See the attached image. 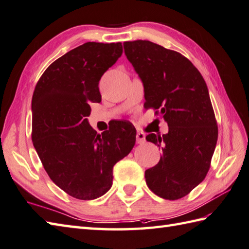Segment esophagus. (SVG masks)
Here are the masks:
<instances>
[{
  "instance_id": "esophagus-1",
  "label": "esophagus",
  "mask_w": 249,
  "mask_h": 249,
  "mask_svg": "<svg viewBox=\"0 0 249 249\" xmlns=\"http://www.w3.org/2000/svg\"><path fill=\"white\" fill-rule=\"evenodd\" d=\"M136 140H137V143H144L145 142V134L142 131H138L137 135H136Z\"/></svg>"
}]
</instances>
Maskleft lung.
Listing matches in <instances>:
<instances>
[{
    "instance_id": "obj_1",
    "label": "left lung",
    "mask_w": 249,
    "mask_h": 249,
    "mask_svg": "<svg viewBox=\"0 0 249 249\" xmlns=\"http://www.w3.org/2000/svg\"><path fill=\"white\" fill-rule=\"evenodd\" d=\"M124 52L143 83L144 107L168 125L167 134L145 137L163 152L145 170V182L160 197L181 198L205 179L216 148L218 126L207 85L178 52L142 40L125 42Z\"/></svg>"
}]
</instances>
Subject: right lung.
<instances>
[{
  "label": "right lung",
  "mask_w": 249,
  "mask_h": 249,
  "mask_svg": "<svg viewBox=\"0 0 249 249\" xmlns=\"http://www.w3.org/2000/svg\"><path fill=\"white\" fill-rule=\"evenodd\" d=\"M123 53L122 43L87 42L58 58L32 96V142L53 182L69 196L95 199L108 192L113 166L136 141L125 122L97 134L90 102H100L99 81Z\"/></svg>",
  "instance_id": "obj_1"
}]
</instances>
